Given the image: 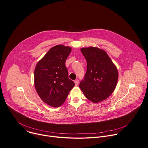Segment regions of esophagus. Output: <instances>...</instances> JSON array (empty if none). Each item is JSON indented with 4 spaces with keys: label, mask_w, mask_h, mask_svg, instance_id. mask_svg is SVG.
<instances>
[{
    "label": "esophagus",
    "mask_w": 148,
    "mask_h": 148,
    "mask_svg": "<svg viewBox=\"0 0 148 148\" xmlns=\"http://www.w3.org/2000/svg\"><path fill=\"white\" fill-rule=\"evenodd\" d=\"M79 80L78 79H76L75 80V84L76 86H77L79 85Z\"/></svg>",
    "instance_id": "34e87169"
}]
</instances>
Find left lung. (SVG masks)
Masks as SVG:
<instances>
[{
	"label": "left lung",
	"mask_w": 148,
	"mask_h": 148,
	"mask_svg": "<svg viewBox=\"0 0 148 148\" xmlns=\"http://www.w3.org/2000/svg\"><path fill=\"white\" fill-rule=\"evenodd\" d=\"M87 62V70L79 88L93 103L105 100L115 89L118 72L105 51L95 47L82 48Z\"/></svg>",
	"instance_id": "8db88e82"
}]
</instances>
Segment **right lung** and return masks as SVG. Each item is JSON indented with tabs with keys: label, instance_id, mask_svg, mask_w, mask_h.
I'll return each instance as SVG.
<instances>
[{
	"label": "right lung",
	"instance_id": "right-lung-1",
	"mask_svg": "<svg viewBox=\"0 0 148 148\" xmlns=\"http://www.w3.org/2000/svg\"><path fill=\"white\" fill-rule=\"evenodd\" d=\"M72 49L62 45L52 47L35 69V86L41 99L52 107L61 106L75 86L69 79L65 62Z\"/></svg>",
	"mask_w": 148,
	"mask_h": 148
}]
</instances>
